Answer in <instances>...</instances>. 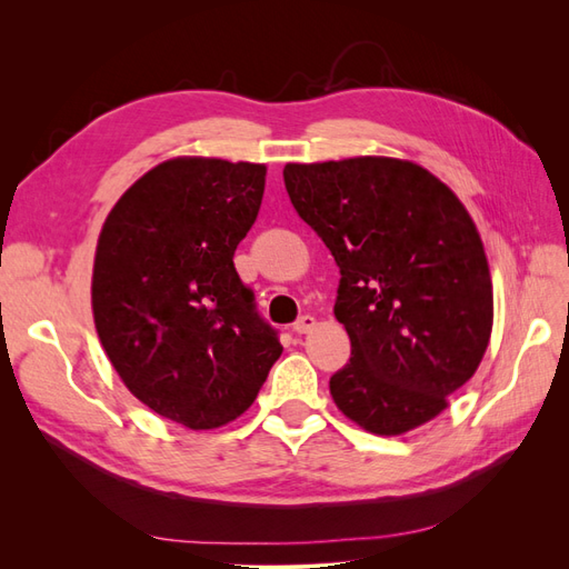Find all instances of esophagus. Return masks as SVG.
Instances as JSON below:
<instances>
[{"label":"esophagus","instance_id":"34e87169","mask_svg":"<svg viewBox=\"0 0 569 569\" xmlns=\"http://www.w3.org/2000/svg\"><path fill=\"white\" fill-rule=\"evenodd\" d=\"M291 327H295L297 335H306V332H311L313 327H316V318L313 316H301Z\"/></svg>","mask_w":569,"mask_h":569}]
</instances>
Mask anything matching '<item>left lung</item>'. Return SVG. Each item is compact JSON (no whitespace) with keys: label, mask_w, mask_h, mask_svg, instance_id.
Returning a JSON list of instances; mask_svg holds the SVG:
<instances>
[{"label":"left lung","mask_w":569,"mask_h":569,"mask_svg":"<svg viewBox=\"0 0 569 569\" xmlns=\"http://www.w3.org/2000/svg\"><path fill=\"white\" fill-rule=\"evenodd\" d=\"M282 176L341 272L335 316L351 358L330 377L337 408L385 437L437 418L491 337V274L470 213L410 161L287 163Z\"/></svg>","instance_id":"1"}]
</instances>
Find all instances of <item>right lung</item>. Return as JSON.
Wrapping results in <instances>:
<instances>
[{
	"instance_id": "obj_1",
	"label": "right lung",
	"mask_w": 569,
	"mask_h": 569,
	"mask_svg": "<svg viewBox=\"0 0 569 569\" xmlns=\"http://www.w3.org/2000/svg\"><path fill=\"white\" fill-rule=\"evenodd\" d=\"M263 189L261 163L173 159L118 199L99 234L101 347L137 399L189 429L242 416L282 353L232 261Z\"/></svg>"
}]
</instances>
